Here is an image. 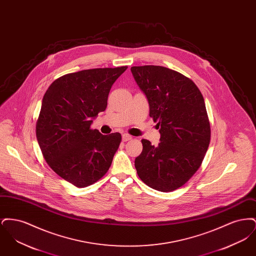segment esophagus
Segmentation results:
<instances>
[{
    "label": "esophagus",
    "instance_id": "esophagus-1",
    "mask_svg": "<svg viewBox=\"0 0 256 256\" xmlns=\"http://www.w3.org/2000/svg\"><path fill=\"white\" fill-rule=\"evenodd\" d=\"M132 137L130 134H122V140L124 142L130 141V140H132Z\"/></svg>",
    "mask_w": 256,
    "mask_h": 256
}]
</instances>
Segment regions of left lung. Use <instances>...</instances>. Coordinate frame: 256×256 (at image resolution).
I'll list each match as a JSON object with an SVG mask.
<instances>
[{
	"instance_id": "1",
	"label": "left lung",
	"mask_w": 256,
	"mask_h": 256,
	"mask_svg": "<svg viewBox=\"0 0 256 256\" xmlns=\"http://www.w3.org/2000/svg\"><path fill=\"white\" fill-rule=\"evenodd\" d=\"M130 71L160 134L158 146L142 139L135 168L150 188L174 191L192 178L206 154L211 132L204 100L190 78L169 68L146 65Z\"/></svg>"
}]
</instances>
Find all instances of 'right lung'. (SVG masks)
I'll use <instances>...</instances> for the list:
<instances>
[{"label":"right lung","mask_w":256,"mask_h":256,"mask_svg":"<svg viewBox=\"0 0 256 256\" xmlns=\"http://www.w3.org/2000/svg\"><path fill=\"white\" fill-rule=\"evenodd\" d=\"M126 68L67 74L54 80L43 97L36 122L38 144L50 167L76 187L102 178L121 143L119 132L102 135L90 126L106 108L111 86Z\"/></svg>","instance_id":"obj_1"}]
</instances>
